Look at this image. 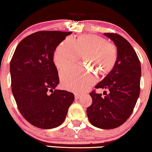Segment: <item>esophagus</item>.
I'll return each mask as SVG.
<instances>
[{"instance_id":"obj_1","label":"esophagus","mask_w":152,"mask_h":152,"mask_svg":"<svg viewBox=\"0 0 152 152\" xmlns=\"http://www.w3.org/2000/svg\"><path fill=\"white\" fill-rule=\"evenodd\" d=\"M81 97V95H78V94H75V99H79Z\"/></svg>"}]
</instances>
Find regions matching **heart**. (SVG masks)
Listing matches in <instances>:
<instances>
[{
    "label": "heart",
    "mask_w": 152,
    "mask_h": 152,
    "mask_svg": "<svg viewBox=\"0 0 152 152\" xmlns=\"http://www.w3.org/2000/svg\"><path fill=\"white\" fill-rule=\"evenodd\" d=\"M82 55L90 67L73 66L60 73V79L65 89L81 93L95 83L96 73L111 72L118 59V50L114 44L95 35H82L76 39L68 38L59 43L53 54V61L62 69L76 62Z\"/></svg>",
    "instance_id": "obj_1"
}]
</instances>
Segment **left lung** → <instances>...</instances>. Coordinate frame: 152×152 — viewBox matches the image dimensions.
Masks as SVG:
<instances>
[{"label": "left lung", "instance_id": "8db88e82", "mask_svg": "<svg viewBox=\"0 0 152 152\" xmlns=\"http://www.w3.org/2000/svg\"><path fill=\"white\" fill-rule=\"evenodd\" d=\"M104 34L116 45L118 59L113 69L95 86L109 90V94L103 97L93 90L90 93L93 102L87 108V115L95 127L113 129L124 124L135 108L140 92L141 65L126 38L118 34Z\"/></svg>", "mask_w": 152, "mask_h": 152}]
</instances>
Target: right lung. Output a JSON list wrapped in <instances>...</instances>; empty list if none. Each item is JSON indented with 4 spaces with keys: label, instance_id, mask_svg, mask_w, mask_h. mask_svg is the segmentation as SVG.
I'll use <instances>...</instances> for the list:
<instances>
[{
    "label": "right lung",
    "instance_id": "obj_1",
    "mask_svg": "<svg viewBox=\"0 0 152 152\" xmlns=\"http://www.w3.org/2000/svg\"><path fill=\"white\" fill-rule=\"evenodd\" d=\"M72 32L41 31L17 46L10 61L11 87L19 111L36 127L50 129L64 122L74 95L56 90L59 79L53 62L57 45Z\"/></svg>",
    "mask_w": 152,
    "mask_h": 152
}]
</instances>
